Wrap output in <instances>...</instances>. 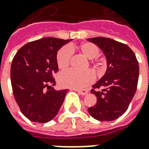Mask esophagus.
Masks as SVG:
<instances>
[{
    "instance_id": "esophagus-1",
    "label": "esophagus",
    "mask_w": 149,
    "mask_h": 149,
    "mask_svg": "<svg viewBox=\"0 0 149 149\" xmlns=\"http://www.w3.org/2000/svg\"><path fill=\"white\" fill-rule=\"evenodd\" d=\"M73 91H76L77 93H78L79 94H81L82 96H84V95H86V94L88 93L87 90H77V89H74Z\"/></svg>"
}]
</instances>
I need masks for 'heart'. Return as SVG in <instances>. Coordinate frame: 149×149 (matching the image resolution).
I'll use <instances>...</instances> for the list:
<instances>
[{
    "instance_id": "heart-1",
    "label": "heart",
    "mask_w": 149,
    "mask_h": 149,
    "mask_svg": "<svg viewBox=\"0 0 149 149\" xmlns=\"http://www.w3.org/2000/svg\"><path fill=\"white\" fill-rule=\"evenodd\" d=\"M76 48L88 59L95 58L99 54V48L93 43H82L78 47L64 46L59 50L56 55V62L60 69H65L68 68L72 56V50ZM94 80L95 76L93 72L89 70L84 72L68 70L60 74L58 77L59 83L61 86L77 90L84 89L90 85Z\"/></svg>"
}]
</instances>
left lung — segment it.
<instances>
[{"label":"left lung","instance_id":"1","mask_svg":"<svg viewBox=\"0 0 149 149\" xmlns=\"http://www.w3.org/2000/svg\"><path fill=\"white\" fill-rule=\"evenodd\" d=\"M87 40L103 51L107 61L105 74L91 90L97 97V104L88 111L97 120L112 121L126 112L134 97L139 64L132 50L123 43L106 37H93Z\"/></svg>","mask_w":149,"mask_h":149}]
</instances>
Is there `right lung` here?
I'll return each instance as SVG.
<instances>
[{"instance_id": "right-lung-1", "label": "right lung", "mask_w": 149, "mask_h": 149, "mask_svg": "<svg viewBox=\"0 0 149 149\" xmlns=\"http://www.w3.org/2000/svg\"><path fill=\"white\" fill-rule=\"evenodd\" d=\"M70 40L45 37L24 45L13 59L10 70L15 100L25 117L47 123L57 115L68 89L56 90L52 74L58 71L56 54Z\"/></svg>"}]
</instances>
